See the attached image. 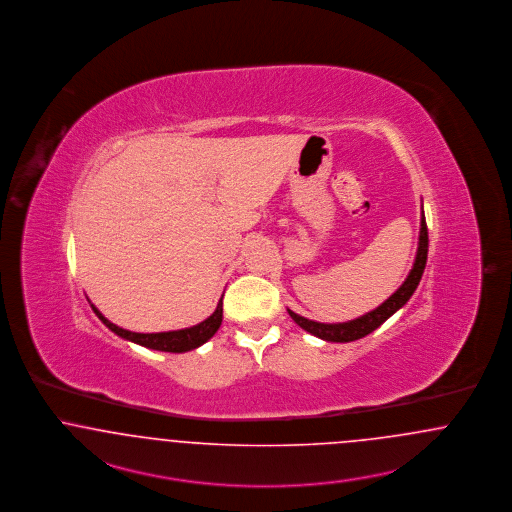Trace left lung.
Returning a JSON list of instances; mask_svg holds the SVG:
<instances>
[{"instance_id": "8db88e82", "label": "left lung", "mask_w": 512, "mask_h": 512, "mask_svg": "<svg viewBox=\"0 0 512 512\" xmlns=\"http://www.w3.org/2000/svg\"><path fill=\"white\" fill-rule=\"evenodd\" d=\"M426 256H428V229H426V220H424V212L421 214V235H419V248H417V256H415V264L413 269L409 271L407 279L403 281L400 289L396 290L386 302H382L377 310L365 313L361 317H357L354 321H346V323H317L312 319H306L298 313L289 310V315L294 319V323H298L304 331L323 338L327 342H352L357 338H363L369 333H373L378 329L388 317H392L407 304V300L413 296L415 289L421 283L423 277L424 266H426Z\"/></svg>"}]
</instances>
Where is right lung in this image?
<instances>
[{"label": "right lung", "instance_id": "1", "mask_svg": "<svg viewBox=\"0 0 512 512\" xmlns=\"http://www.w3.org/2000/svg\"><path fill=\"white\" fill-rule=\"evenodd\" d=\"M91 310L95 315L111 329L112 333L122 336L124 340L135 342L139 346L151 348V350H158V352H172V354H181V352H189L202 346L204 342H208L216 331L220 329L223 319V302L220 300L216 312L212 313L208 319H204L199 325L189 327V329H181V331H168V333H132L126 331L118 325L111 323L103 313L99 312L93 304Z\"/></svg>", "mask_w": 512, "mask_h": 512}]
</instances>
